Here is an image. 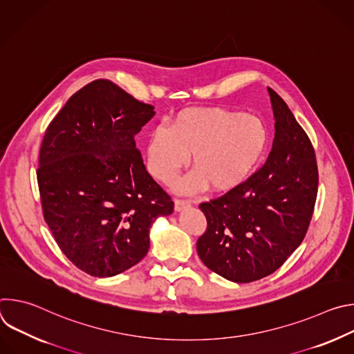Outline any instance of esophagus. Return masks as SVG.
I'll use <instances>...</instances> for the list:
<instances>
[{
	"instance_id": "1",
	"label": "esophagus",
	"mask_w": 354,
	"mask_h": 354,
	"mask_svg": "<svg viewBox=\"0 0 354 354\" xmlns=\"http://www.w3.org/2000/svg\"><path fill=\"white\" fill-rule=\"evenodd\" d=\"M175 210L176 212H180L186 207H190V201L189 200H183V198H175Z\"/></svg>"
}]
</instances>
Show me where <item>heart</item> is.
I'll return each instance as SVG.
<instances>
[{"label":"heart","instance_id":"obj_1","mask_svg":"<svg viewBox=\"0 0 354 354\" xmlns=\"http://www.w3.org/2000/svg\"><path fill=\"white\" fill-rule=\"evenodd\" d=\"M269 142V131L257 116L220 108L187 109L169 129L160 126L147 145L148 171L169 183L192 154L196 168L175 183L182 193L230 190L257 168Z\"/></svg>","mask_w":354,"mask_h":354}]
</instances>
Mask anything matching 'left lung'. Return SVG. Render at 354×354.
Here are the masks:
<instances>
[{
    "label": "left lung",
    "instance_id": "left-lung-1",
    "mask_svg": "<svg viewBox=\"0 0 354 354\" xmlns=\"http://www.w3.org/2000/svg\"><path fill=\"white\" fill-rule=\"evenodd\" d=\"M274 140L266 162L238 186L198 209L207 228L197 254L210 270L235 283L276 272L304 239L318 193L315 151L284 100L269 88Z\"/></svg>",
    "mask_w": 354,
    "mask_h": 354
}]
</instances>
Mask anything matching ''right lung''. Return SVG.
<instances>
[{
  "instance_id": "right-lung-1",
  "label": "right lung",
  "mask_w": 354,
  "mask_h": 354,
  "mask_svg": "<svg viewBox=\"0 0 354 354\" xmlns=\"http://www.w3.org/2000/svg\"><path fill=\"white\" fill-rule=\"evenodd\" d=\"M156 115L109 80L75 92L46 129L36 171L41 212L80 270L116 276L149 248V227L174 212L147 172L136 134Z\"/></svg>"
}]
</instances>
